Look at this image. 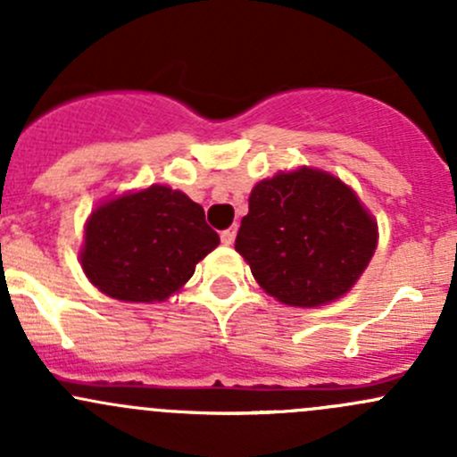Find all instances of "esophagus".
Masks as SVG:
<instances>
[{
	"instance_id": "34e87169",
	"label": "esophagus",
	"mask_w": 457,
	"mask_h": 457,
	"mask_svg": "<svg viewBox=\"0 0 457 457\" xmlns=\"http://www.w3.org/2000/svg\"><path fill=\"white\" fill-rule=\"evenodd\" d=\"M234 238H237V228H228L220 232V241H223V245H232Z\"/></svg>"
}]
</instances>
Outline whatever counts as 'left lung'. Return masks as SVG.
Instances as JSON below:
<instances>
[{
	"instance_id": "1",
	"label": "left lung",
	"mask_w": 457,
	"mask_h": 457,
	"mask_svg": "<svg viewBox=\"0 0 457 457\" xmlns=\"http://www.w3.org/2000/svg\"><path fill=\"white\" fill-rule=\"evenodd\" d=\"M376 245V219L356 192L334 174L298 168L256 183L234 247L276 301L320 307L356 285Z\"/></svg>"
}]
</instances>
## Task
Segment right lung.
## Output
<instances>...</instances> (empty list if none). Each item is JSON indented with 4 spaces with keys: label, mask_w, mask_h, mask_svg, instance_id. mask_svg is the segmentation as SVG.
I'll use <instances>...</instances> for the list:
<instances>
[{
    "label": "right lung",
    "mask_w": 457,
    "mask_h": 457,
    "mask_svg": "<svg viewBox=\"0 0 457 457\" xmlns=\"http://www.w3.org/2000/svg\"><path fill=\"white\" fill-rule=\"evenodd\" d=\"M219 243L199 203L168 186H150L96 205L79 261L105 296L154 303L179 292Z\"/></svg>",
    "instance_id": "1"
}]
</instances>
